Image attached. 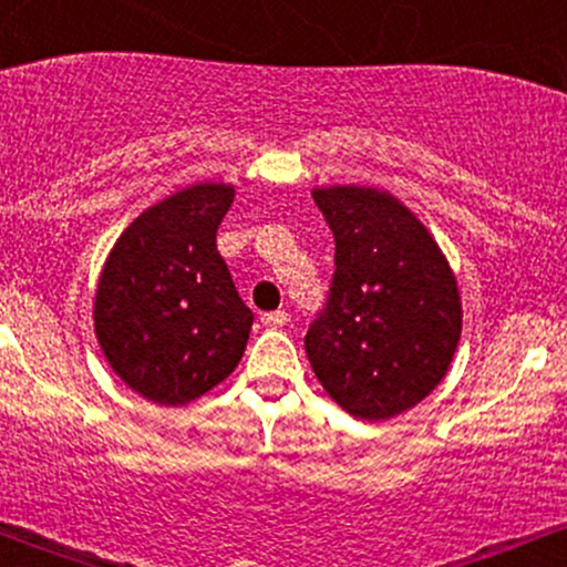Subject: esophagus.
<instances>
[{"label":"esophagus","mask_w":567,"mask_h":567,"mask_svg":"<svg viewBox=\"0 0 567 567\" xmlns=\"http://www.w3.org/2000/svg\"><path fill=\"white\" fill-rule=\"evenodd\" d=\"M261 322L266 324V328H282V324L290 322V315H288V311H282V309L266 311V315H261Z\"/></svg>","instance_id":"obj_1"}]
</instances>
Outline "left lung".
Returning a JSON list of instances; mask_svg holds the SVG:
<instances>
[{
	"mask_svg": "<svg viewBox=\"0 0 567 567\" xmlns=\"http://www.w3.org/2000/svg\"><path fill=\"white\" fill-rule=\"evenodd\" d=\"M315 202L333 231L336 271L306 354L347 413L392 419L451 365L461 336L453 271L424 224L386 192L317 188Z\"/></svg>",
	"mask_w": 567,
	"mask_h": 567,
	"instance_id": "left-lung-1",
	"label": "left lung"
}]
</instances>
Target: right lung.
Wrapping results in <instances>:
<instances>
[{
	"label": "right lung",
	"instance_id": "right-lung-1",
	"mask_svg": "<svg viewBox=\"0 0 567 567\" xmlns=\"http://www.w3.org/2000/svg\"><path fill=\"white\" fill-rule=\"evenodd\" d=\"M231 199V186L199 184L157 202L103 266L97 341L114 373L159 405L197 400L243 360L252 311L216 245Z\"/></svg>",
	"mask_w": 567,
	"mask_h": 567
}]
</instances>
